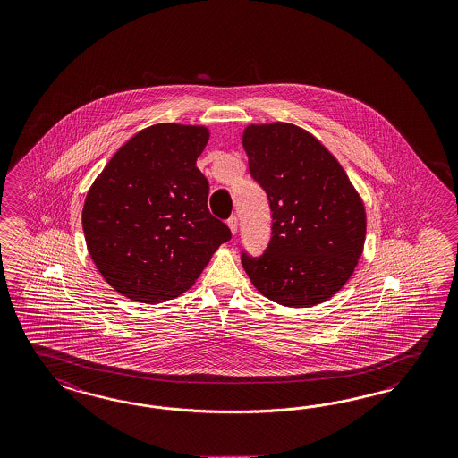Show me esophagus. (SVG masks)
<instances>
[{"label": "esophagus", "instance_id": "1", "mask_svg": "<svg viewBox=\"0 0 458 458\" xmlns=\"http://www.w3.org/2000/svg\"><path fill=\"white\" fill-rule=\"evenodd\" d=\"M237 224L239 223H237V217H235V216L227 219V225H229V229H231V233H233V234L237 233Z\"/></svg>", "mask_w": 458, "mask_h": 458}]
</instances>
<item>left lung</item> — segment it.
Masks as SVG:
<instances>
[{"label": "left lung", "instance_id": "8db88e82", "mask_svg": "<svg viewBox=\"0 0 458 458\" xmlns=\"http://www.w3.org/2000/svg\"><path fill=\"white\" fill-rule=\"evenodd\" d=\"M249 170L273 212L269 246L242 252L254 288L289 308L336 294L363 254L365 204L340 162L310 131L286 122L248 125Z\"/></svg>", "mask_w": 458, "mask_h": 458}]
</instances>
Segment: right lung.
I'll return each mask as SVG.
<instances>
[{
	"instance_id": "right-lung-1",
	"label": "right lung",
	"mask_w": 458,
	"mask_h": 458,
	"mask_svg": "<svg viewBox=\"0 0 458 458\" xmlns=\"http://www.w3.org/2000/svg\"><path fill=\"white\" fill-rule=\"evenodd\" d=\"M204 125L157 123L135 133L95 179L81 210L87 249L125 298L164 302L196 283L231 231L208 208L197 157Z\"/></svg>"
}]
</instances>
